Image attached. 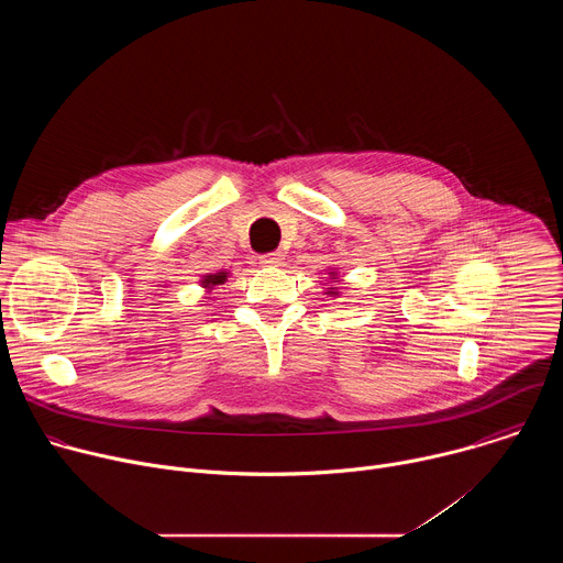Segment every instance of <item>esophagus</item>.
<instances>
[{"label":"esophagus","instance_id":"obj_1","mask_svg":"<svg viewBox=\"0 0 563 563\" xmlns=\"http://www.w3.org/2000/svg\"><path fill=\"white\" fill-rule=\"evenodd\" d=\"M283 254H278V252H274V254H265V256H261V265L263 267H280L283 265Z\"/></svg>","mask_w":563,"mask_h":563}]
</instances>
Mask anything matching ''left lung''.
Returning a JSON list of instances; mask_svg holds the SVG:
<instances>
[{
	"label": "left lung",
	"instance_id": "obj_1",
	"mask_svg": "<svg viewBox=\"0 0 563 563\" xmlns=\"http://www.w3.org/2000/svg\"><path fill=\"white\" fill-rule=\"evenodd\" d=\"M332 283H339V272H336V269H330V285L323 289L325 296H334V298H336V296H341V291H339V287H334Z\"/></svg>",
	"mask_w": 563,
	"mask_h": 563
}]
</instances>
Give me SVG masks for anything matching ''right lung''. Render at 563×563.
<instances>
[{
    "instance_id": "add662e5",
    "label": "right lung",
    "mask_w": 563,
    "mask_h": 563,
    "mask_svg": "<svg viewBox=\"0 0 563 563\" xmlns=\"http://www.w3.org/2000/svg\"><path fill=\"white\" fill-rule=\"evenodd\" d=\"M227 278H229V272H224V269H220V272H216V274H205V276L200 278V287H202L205 291H211V289H216L218 285H224Z\"/></svg>"
}]
</instances>
